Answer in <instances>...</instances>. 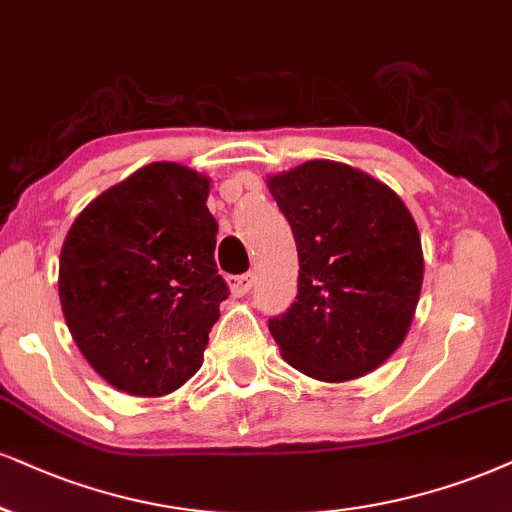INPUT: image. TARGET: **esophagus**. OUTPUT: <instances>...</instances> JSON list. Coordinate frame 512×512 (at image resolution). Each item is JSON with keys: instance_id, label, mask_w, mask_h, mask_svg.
Here are the masks:
<instances>
[{"instance_id": "1", "label": "esophagus", "mask_w": 512, "mask_h": 512, "mask_svg": "<svg viewBox=\"0 0 512 512\" xmlns=\"http://www.w3.org/2000/svg\"><path fill=\"white\" fill-rule=\"evenodd\" d=\"M254 280L256 275L254 273H244V275H237V277H230V289L235 296H244L249 292L251 287H254Z\"/></svg>"}]
</instances>
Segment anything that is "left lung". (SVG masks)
<instances>
[{"mask_svg": "<svg viewBox=\"0 0 512 512\" xmlns=\"http://www.w3.org/2000/svg\"><path fill=\"white\" fill-rule=\"evenodd\" d=\"M299 251L296 301L268 320L285 361L320 382L380 368L406 337L422 287L420 232L384 182L334 161L268 180Z\"/></svg>", "mask_w": 512, "mask_h": 512, "instance_id": "left-lung-1", "label": "left lung"}]
</instances>
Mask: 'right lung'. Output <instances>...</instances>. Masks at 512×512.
Masks as SVG:
<instances>
[{
  "label": "right lung",
  "instance_id": "add662e5",
  "mask_svg": "<svg viewBox=\"0 0 512 512\" xmlns=\"http://www.w3.org/2000/svg\"><path fill=\"white\" fill-rule=\"evenodd\" d=\"M206 197L194 170L149 163L94 199L63 242V318L87 363L125 394H170L204 361L230 296Z\"/></svg>",
  "mask_w": 512,
  "mask_h": 512
}]
</instances>
